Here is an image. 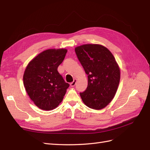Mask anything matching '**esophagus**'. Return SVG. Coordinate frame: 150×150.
Listing matches in <instances>:
<instances>
[{"instance_id": "esophagus-1", "label": "esophagus", "mask_w": 150, "mask_h": 150, "mask_svg": "<svg viewBox=\"0 0 150 150\" xmlns=\"http://www.w3.org/2000/svg\"><path fill=\"white\" fill-rule=\"evenodd\" d=\"M76 82H77V80H76V79H74V80H73V81L72 82H71V83H70V86H71V87L75 86V85L76 84Z\"/></svg>"}]
</instances>
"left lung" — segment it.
Segmentation results:
<instances>
[{
	"label": "left lung",
	"instance_id": "left-lung-1",
	"mask_svg": "<svg viewBox=\"0 0 150 150\" xmlns=\"http://www.w3.org/2000/svg\"><path fill=\"white\" fill-rule=\"evenodd\" d=\"M75 51L88 75V87L80 93L82 100L91 109H103L116 94L120 79L119 66L110 51L100 44H84Z\"/></svg>",
	"mask_w": 150,
	"mask_h": 150
}]
</instances>
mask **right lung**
<instances>
[{"instance_id": "obj_1", "label": "right lung", "mask_w": 150, "mask_h": 150, "mask_svg": "<svg viewBox=\"0 0 150 150\" xmlns=\"http://www.w3.org/2000/svg\"><path fill=\"white\" fill-rule=\"evenodd\" d=\"M67 52L63 48L46 50L31 60L25 69L24 88L31 100L41 110L56 108L69 87L57 71Z\"/></svg>"}]
</instances>
